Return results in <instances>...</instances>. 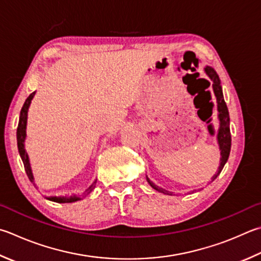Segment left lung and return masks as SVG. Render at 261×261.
Segmentation results:
<instances>
[{
	"mask_svg": "<svg viewBox=\"0 0 261 261\" xmlns=\"http://www.w3.org/2000/svg\"><path fill=\"white\" fill-rule=\"evenodd\" d=\"M205 72L207 75H209V77L212 81V88H213V92H215V96L217 98L218 112H219V121H220V127H219V131H218V143H219V147L221 150V159H220V165H219V169H218V172L212 178V180H215L218 177V174L221 172L222 168H224V165L227 162V160H228L230 145H231V137H230V129H229L228 108H227V105L224 99V94H222L219 76H218L216 70L211 67H205ZM147 181H148L150 186L154 189H156V191L168 194V192H165L164 189L160 188L159 186H156L155 184L151 182L148 178H147Z\"/></svg>",
	"mask_w": 261,
	"mask_h": 261,
	"instance_id": "8db88e82",
	"label": "left lung"
}]
</instances>
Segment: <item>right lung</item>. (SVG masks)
<instances>
[{"label":"right lung","instance_id":"1","mask_svg":"<svg viewBox=\"0 0 261 261\" xmlns=\"http://www.w3.org/2000/svg\"><path fill=\"white\" fill-rule=\"evenodd\" d=\"M35 92L31 93L28 98L26 99L25 103H23V106L21 108V112H20V117H19V123H18V127H17V143H18V150H19V154H20V158L22 160V163H23V167H25V171L27 173L28 178H30L31 181L34 184V178H33V173H32V170H31V165H30V161H28V156L26 154L25 149H23V141H25V137H26V122H27V111H28V107H30V103L32 101L33 97H34ZM94 186H96V181H94L91 186H90L87 191H85L82 194V197L87 196L88 194L91 193L93 191ZM48 200L50 201H54L57 203H72L75 201H79L81 200V197L80 196H70V197H48Z\"/></svg>","mask_w":261,"mask_h":261}]
</instances>
